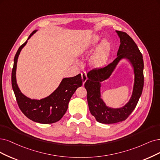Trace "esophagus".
Segmentation results:
<instances>
[{
    "label": "esophagus",
    "mask_w": 160,
    "mask_h": 160,
    "mask_svg": "<svg viewBox=\"0 0 160 160\" xmlns=\"http://www.w3.org/2000/svg\"><path fill=\"white\" fill-rule=\"evenodd\" d=\"M82 75V82H83V84L85 83V82L87 80V75L85 72H82L81 73Z\"/></svg>",
    "instance_id": "obj_1"
}]
</instances>
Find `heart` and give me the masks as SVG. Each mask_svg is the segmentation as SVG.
<instances>
[{
	"label": "heart",
	"instance_id": "b5f03b06",
	"mask_svg": "<svg viewBox=\"0 0 160 160\" xmlns=\"http://www.w3.org/2000/svg\"><path fill=\"white\" fill-rule=\"evenodd\" d=\"M99 40L98 36L93 38V43H96ZM111 51V44L108 41L105 40L100 45L96 52L92 58V62L95 67H102L107 61Z\"/></svg>",
	"mask_w": 160,
	"mask_h": 160
}]
</instances>
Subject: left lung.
Here are the masks:
<instances>
[{
    "mask_svg": "<svg viewBox=\"0 0 160 160\" xmlns=\"http://www.w3.org/2000/svg\"><path fill=\"white\" fill-rule=\"evenodd\" d=\"M120 38V46L115 60L103 68H93L87 74L84 84L87 90V100L91 114L98 122L113 124L126 120L137 106L144 87V61L138 46L129 35L123 32L116 31ZM122 58H127L134 68L135 83L132 96L129 102L118 109L106 106L101 98V82L107 79Z\"/></svg>",
    "mask_w": 160,
    "mask_h": 160,
    "instance_id": "left-lung-1",
    "label": "left lung"
}]
</instances>
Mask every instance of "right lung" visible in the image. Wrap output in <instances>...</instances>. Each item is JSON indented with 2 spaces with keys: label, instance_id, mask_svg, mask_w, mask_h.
Instances as JSON below:
<instances>
[{
  "label": "right lung",
  "instance_id": "right-lung-1",
  "mask_svg": "<svg viewBox=\"0 0 160 160\" xmlns=\"http://www.w3.org/2000/svg\"><path fill=\"white\" fill-rule=\"evenodd\" d=\"M37 32L34 30L26 42L16 52L12 71V86L14 90L18 107L28 119L41 124H51L58 121L66 113L71 97L77 88L82 85L81 74L71 78H63L60 85L50 96L40 100L31 99L20 92L16 83V71L18 58L28 40Z\"/></svg>",
  "mask_w": 160,
  "mask_h": 160
}]
</instances>
